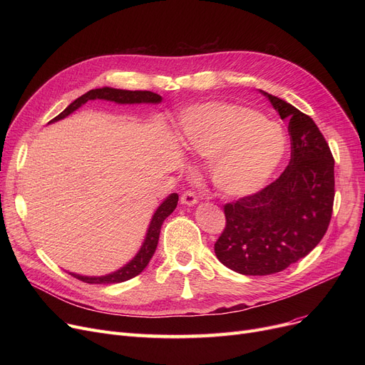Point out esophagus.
<instances>
[{"instance_id": "34e87169", "label": "esophagus", "mask_w": 365, "mask_h": 365, "mask_svg": "<svg viewBox=\"0 0 365 365\" xmlns=\"http://www.w3.org/2000/svg\"><path fill=\"white\" fill-rule=\"evenodd\" d=\"M180 202L185 205H194L198 202V197L194 190H186V192H183L180 197Z\"/></svg>"}]
</instances>
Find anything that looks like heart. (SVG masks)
Returning <instances> with one entry per match:
<instances>
[{"instance_id": "b5f03b06", "label": "heart", "mask_w": 365, "mask_h": 365, "mask_svg": "<svg viewBox=\"0 0 365 365\" xmlns=\"http://www.w3.org/2000/svg\"><path fill=\"white\" fill-rule=\"evenodd\" d=\"M180 133L190 152L213 158V183L227 197L257 192L287 152L284 130L242 105L212 102L189 108L180 117Z\"/></svg>"}]
</instances>
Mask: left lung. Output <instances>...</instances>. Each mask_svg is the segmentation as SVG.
Returning a JSON list of instances; mask_svg holds the SVG:
<instances>
[{
  "label": "left lung",
  "instance_id": "left-lung-1",
  "mask_svg": "<svg viewBox=\"0 0 365 365\" xmlns=\"http://www.w3.org/2000/svg\"><path fill=\"white\" fill-rule=\"evenodd\" d=\"M289 118L292 160L259 192L223 205L226 225L215 244L217 259L242 275H271L309 255L333 215L334 158L314 120L263 91Z\"/></svg>",
  "mask_w": 365,
  "mask_h": 365
}]
</instances>
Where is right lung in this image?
Listing matches in <instances>:
<instances>
[{
  "mask_svg": "<svg viewBox=\"0 0 365 365\" xmlns=\"http://www.w3.org/2000/svg\"><path fill=\"white\" fill-rule=\"evenodd\" d=\"M94 99H105L110 102H117V103H160L161 102V96L152 91H130V90H120V88H110V87H103V88H94L83 94L81 98L73 101L63 112H61L57 117H54L50 123L53 121H59L65 117H68L69 113L78 109L81 105L87 103L88 101ZM179 201L178 194H171L153 215L148 234L145 238V242L140 248V252L136 255L130 263H127L124 267H121L120 271L105 275V277H83V275H76L71 274L73 278L80 279L87 284H117V282H124L127 279H131L134 277H138L145 267L148 266L149 260L152 259L153 253L157 250L158 240H160V231H161V225L163 222L173 213V210L176 208Z\"/></svg>",
  "mask_w": 365,
  "mask_h": 365,
  "instance_id": "add662e5",
  "label": "right lung"
}]
</instances>
